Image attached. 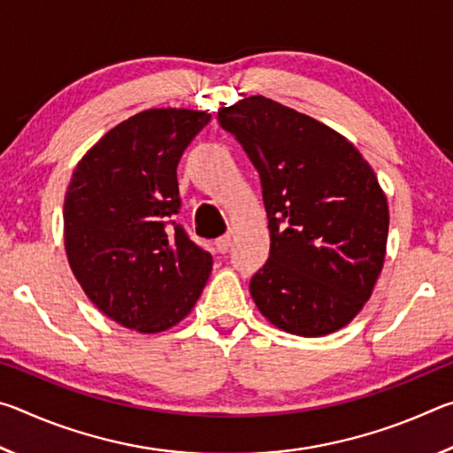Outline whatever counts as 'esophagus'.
Instances as JSON below:
<instances>
[{
	"instance_id": "34e87169",
	"label": "esophagus",
	"mask_w": 453,
	"mask_h": 453,
	"mask_svg": "<svg viewBox=\"0 0 453 453\" xmlns=\"http://www.w3.org/2000/svg\"><path fill=\"white\" fill-rule=\"evenodd\" d=\"M229 245H232V235H229V234L221 235L216 240V250L219 251V254H226V251L229 250Z\"/></svg>"
}]
</instances>
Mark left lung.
Segmentation results:
<instances>
[{"label":"left lung","instance_id":"1","mask_svg":"<svg viewBox=\"0 0 453 453\" xmlns=\"http://www.w3.org/2000/svg\"><path fill=\"white\" fill-rule=\"evenodd\" d=\"M262 181L270 257L251 275L259 311L283 332L318 337L348 326L386 257L388 199L354 145L273 99L219 110Z\"/></svg>","mask_w":453,"mask_h":453}]
</instances>
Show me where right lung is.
Returning <instances> with one entry per match:
<instances>
[{"mask_svg": "<svg viewBox=\"0 0 453 453\" xmlns=\"http://www.w3.org/2000/svg\"><path fill=\"white\" fill-rule=\"evenodd\" d=\"M210 119L173 107L135 113L81 157L67 188L73 275L107 318L142 334L186 318L210 278L211 254L173 219L178 164Z\"/></svg>", "mask_w": 453, "mask_h": 453, "instance_id": "1", "label": "right lung"}]
</instances>
